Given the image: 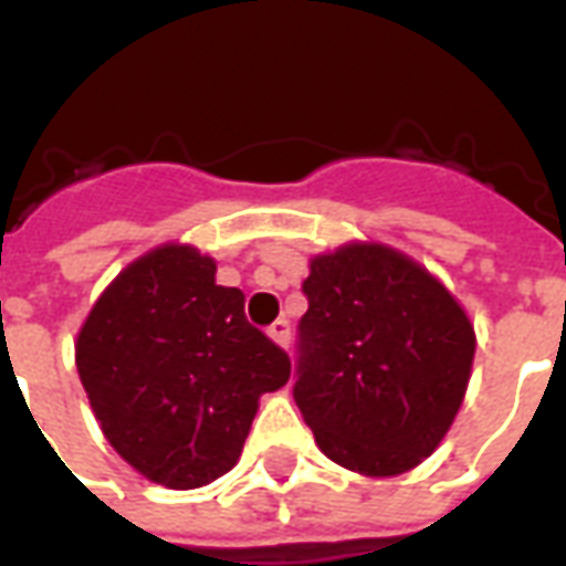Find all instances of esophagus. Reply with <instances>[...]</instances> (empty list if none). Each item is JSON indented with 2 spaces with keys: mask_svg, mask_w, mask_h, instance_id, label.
<instances>
[{
  "mask_svg": "<svg viewBox=\"0 0 566 566\" xmlns=\"http://www.w3.org/2000/svg\"><path fill=\"white\" fill-rule=\"evenodd\" d=\"M266 333H270L272 343H279L282 348H287V343H291V324H287L284 318H279L275 324H270V331Z\"/></svg>",
  "mask_w": 566,
  "mask_h": 566,
  "instance_id": "34e87169",
  "label": "esophagus"
}]
</instances>
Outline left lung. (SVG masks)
<instances>
[{
	"label": "left lung",
	"mask_w": 566,
	"mask_h": 566,
	"mask_svg": "<svg viewBox=\"0 0 566 566\" xmlns=\"http://www.w3.org/2000/svg\"><path fill=\"white\" fill-rule=\"evenodd\" d=\"M303 294L294 400L318 449L364 475L412 470L461 409L470 318L430 272L381 245L315 258Z\"/></svg>",
	"instance_id": "obj_1"
}]
</instances>
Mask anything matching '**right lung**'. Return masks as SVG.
Returning <instances> with one entry per match:
<instances>
[{
  "label": "right lung",
  "mask_w": 566,
  "mask_h": 566,
  "mask_svg": "<svg viewBox=\"0 0 566 566\" xmlns=\"http://www.w3.org/2000/svg\"><path fill=\"white\" fill-rule=\"evenodd\" d=\"M78 376L105 439L157 485L187 491L233 470L260 394L291 357L214 284V260L163 245L117 275L84 321Z\"/></svg>",
  "instance_id": "1"
}]
</instances>
